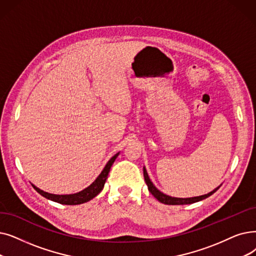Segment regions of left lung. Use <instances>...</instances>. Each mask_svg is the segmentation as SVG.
Here are the masks:
<instances>
[{"label":"left lung","mask_w":256,"mask_h":256,"mask_svg":"<svg viewBox=\"0 0 256 256\" xmlns=\"http://www.w3.org/2000/svg\"><path fill=\"white\" fill-rule=\"evenodd\" d=\"M143 176H144V180H146V183L148 187V190L158 200L159 202L163 203V204H168V205H185V204H192L198 201H202V200L210 196L211 194H214L218 188L220 187V185L218 187H216V190H214L212 192H210L207 194H203V196H194V198H172L168 194H164L163 192H161L160 190H157V187H156L152 182L150 181V176L148 174V172L146 170V168H143Z\"/></svg>","instance_id":"obj_1"}]
</instances>
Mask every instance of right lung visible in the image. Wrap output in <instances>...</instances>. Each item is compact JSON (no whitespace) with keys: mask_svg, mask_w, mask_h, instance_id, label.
<instances>
[{"mask_svg":"<svg viewBox=\"0 0 256 256\" xmlns=\"http://www.w3.org/2000/svg\"><path fill=\"white\" fill-rule=\"evenodd\" d=\"M118 154H119V152L114 154L113 157L108 160V162L104 166V168L102 170L100 174L97 176V179L90 186H88L86 188H84V190L77 192V194H49V192L40 190V188H38L36 186H34L33 184H32V186L40 196H45L48 200H51V201H53V202H56V203L64 204V205H78V204L86 203L88 201H90V200H92L93 198H95L99 192L102 190L104 183L108 179L110 170V168H112V165L115 162L116 158L118 157Z\"/></svg>","mask_w":256,"mask_h":256,"instance_id":"1","label":"right lung"}]
</instances>
